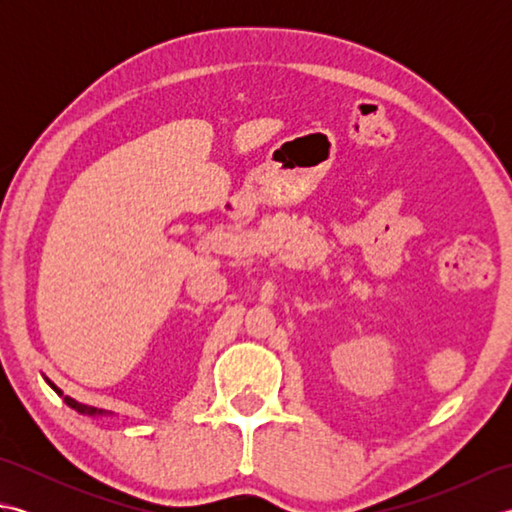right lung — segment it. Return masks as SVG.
Instances as JSON below:
<instances>
[{
    "mask_svg": "<svg viewBox=\"0 0 512 512\" xmlns=\"http://www.w3.org/2000/svg\"><path fill=\"white\" fill-rule=\"evenodd\" d=\"M48 383H50V380H48ZM50 387H52L54 391H57V394L61 396V389H57V385H52V383H50ZM63 400H65V405H70L72 409L81 411V413H90V416H94V413H103V411H96L94 407L83 405V402H76V400H74V398H70V396H63Z\"/></svg>",
    "mask_w": 512,
    "mask_h": 512,
    "instance_id": "right-lung-1",
    "label": "right lung"
}]
</instances>
